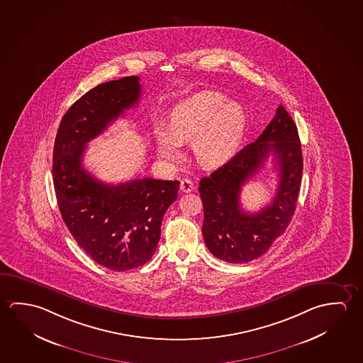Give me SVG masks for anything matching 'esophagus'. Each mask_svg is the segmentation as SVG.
Segmentation results:
<instances>
[{
	"instance_id": "esophagus-1",
	"label": "esophagus",
	"mask_w": 363,
	"mask_h": 363,
	"mask_svg": "<svg viewBox=\"0 0 363 363\" xmlns=\"http://www.w3.org/2000/svg\"><path fill=\"white\" fill-rule=\"evenodd\" d=\"M179 189L184 194H189L191 191L194 190V182L191 181V179H184L181 181V186H179Z\"/></svg>"
}]
</instances>
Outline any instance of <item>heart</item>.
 I'll use <instances>...</instances> for the list:
<instances>
[{"label": "heart", "mask_w": 363, "mask_h": 363, "mask_svg": "<svg viewBox=\"0 0 363 363\" xmlns=\"http://www.w3.org/2000/svg\"><path fill=\"white\" fill-rule=\"evenodd\" d=\"M247 124L238 102L226 101L220 92L201 91L173 107L168 130L162 126L157 129L158 153L164 161H179V144L191 143L201 166L218 167L237 152Z\"/></svg>", "instance_id": "1"}]
</instances>
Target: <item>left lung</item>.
Instances as JSON below:
<instances>
[{
    "mask_svg": "<svg viewBox=\"0 0 363 363\" xmlns=\"http://www.w3.org/2000/svg\"><path fill=\"white\" fill-rule=\"evenodd\" d=\"M274 155L279 187L273 202L258 213L240 208L241 186ZM303 153L296 124L279 105L272 121L240 152L200 181L203 206L202 237L221 261L247 263L267 252L292 220L303 176Z\"/></svg>",
    "mask_w": 363,
    "mask_h": 363,
    "instance_id": "1",
    "label": "left lung"
}]
</instances>
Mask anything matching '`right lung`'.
Wrapping results in <instances>:
<instances>
[{
    "label": "right lung",
    "mask_w": 363,
    "mask_h": 363,
    "mask_svg": "<svg viewBox=\"0 0 363 363\" xmlns=\"http://www.w3.org/2000/svg\"><path fill=\"white\" fill-rule=\"evenodd\" d=\"M140 92L138 76L96 86L68 108L54 142V190L63 221L94 261L119 272L155 255L162 219L179 195V181L104 184L82 164L89 140L135 106Z\"/></svg>",
    "instance_id": "obj_1"
}]
</instances>
